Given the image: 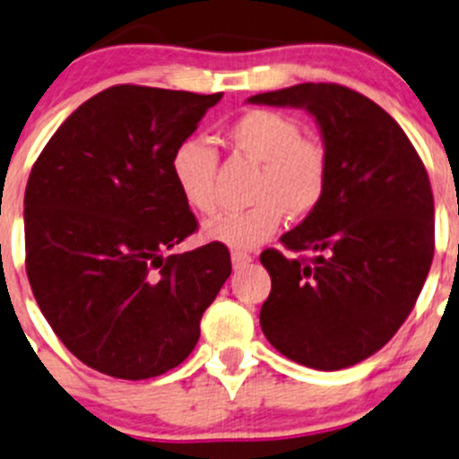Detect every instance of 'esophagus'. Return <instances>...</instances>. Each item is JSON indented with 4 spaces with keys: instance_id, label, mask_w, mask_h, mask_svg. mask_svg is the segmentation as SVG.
Wrapping results in <instances>:
<instances>
[{
    "instance_id": "1",
    "label": "esophagus",
    "mask_w": 459,
    "mask_h": 459,
    "mask_svg": "<svg viewBox=\"0 0 459 459\" xmlns=\"http://www.w3.org/2000/svg\"><path fill=\"white\" fill-rule=\"evenodd\" d=\"M230 262H233L235 270H242L253 262V257H250L248 253H242V250H233V253H230Z\"/></svg>"
}]
</instances>
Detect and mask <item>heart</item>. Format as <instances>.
Listing matches in <instances>:
<instances>
[{"label":"heart","mask_w":459,"mask_h":459,"mask_svg":"<svg viewBox=\"0 0 459 459\" xmlns=\"http://www.w3.org/2000/svg\"><path fill=\"white\" fill-rule=\"evenodd\" d=\"M235 152L257 162L255 202L238 213H221L202 224V239L235 250H253L268 242L283 217H303L316 209L327 189L330 158L321 143L303 138L301 125L286 114L248 109L224 129ZM213 149L202 141H185L171 156V178L182 200L197 213L215 209Z\"/></svg>","instance_id":"obj_1"}]
</instances>
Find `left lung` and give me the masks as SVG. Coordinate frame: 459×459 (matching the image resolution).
Instances as JSON below:
<instances>
[{
  "label": "left lung",
  "instance_id": "8db88e82",
  "mask_svg": "<svg viewBox=\"0 0 459 459\" xmlns=\"http://www.w3.org/2000/svg\"><path fill=\"white\" fill-rule=\"evenodd\" d=\"M253 105L306 109L330 158L323 200L281 244L264 250L262 332L286 359L321 371L369 359L411 312L433 262V193L407 134L383 108L336 83L250 96Z\"/></svg>",
  "mask_w": 459,
  "mask_h": 459
}]
</instances>
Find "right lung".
Here are the masks:
<instances>
[{"instance_id":"1","label":"right lung","mask_w":459,"mask_h":459,"mask_svg":"<svg viewBox=\"0 0 459 459\" xmlns=\"http://www.w3.org/2000/svg\"><path fill=\"white\" fill-rule=\"evenodd\" d=\"M220 99L114 85L67 116L32 167L28 281L61 343L100 374L143 380L178 368L229 279L220 244L165 257L197 229L171 156Z\"/></svg>"}]
</instances>
